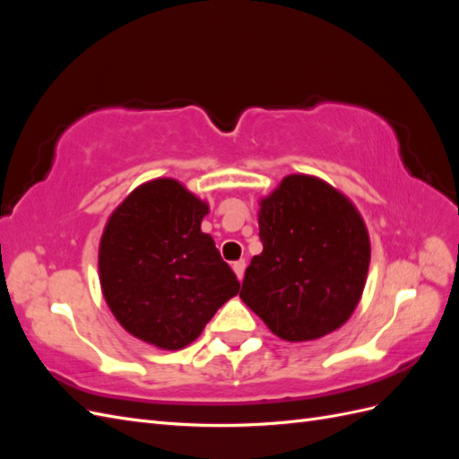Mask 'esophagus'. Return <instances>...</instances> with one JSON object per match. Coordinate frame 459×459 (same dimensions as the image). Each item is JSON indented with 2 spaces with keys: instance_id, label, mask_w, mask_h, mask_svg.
I'll return each mask as SVG.
<instances>
[{
  "instance_id": "esophagus-1",
  "label": "esophagus",
  "mask_w": 459,
  "mask_h": 459,
  "mask_svg": "<svg viewBox=\"0 0 459 459\" xmlns=\"http://www.w3.org/2000/svg\"><path fill=\"white\" fill-rule=\"evenodd\" d=\"M233 272H235V275H238V280L239 281H243V275H245V260H238V262H233Z\"/></svg>"
}]
</instances>
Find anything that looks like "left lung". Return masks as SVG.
I'll return each mask as SVG.
<instances>
[{
	"label": "left lung",
	"instance_id": "8db88e82",
	"mask_svg": "<svg viewBox=\"0 0 459 459\" xmlns=\"http://www.w3.org/2000/svg\"><path fill=\"white\" fill-rule=\"evenodd\" d=\"M258 204L264 248L245 272L241 300L283 341L329 335L364 293L371 256L364 218L308 174L285 176Z\"/></svg>",
	"mask_w": 459,
	"mask_h": 459
}]
</instances>
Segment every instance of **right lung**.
<instances>
[{
	"mask_svg": "<svg viewBox=\"0 0 459 459\" xmlns=\"http://www.w3.org/2000/svg\"><path fill=\"white\" fill-rule=\"evenodd\" d=\"M208 204L172 178L135 187L108 216L100 281L117 322L162 351L195 341L239 293L214 239L201 231Z\"/></svg>",
	"mask_w": 459,
	"mask_h": 459,
	"instance_id": "add662e5",
	"label": "right lung"
}]
</instances>
